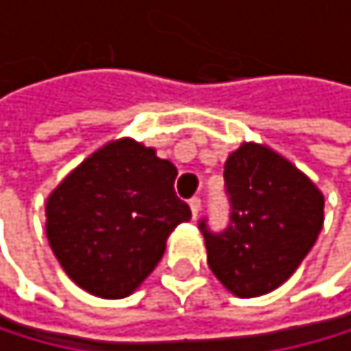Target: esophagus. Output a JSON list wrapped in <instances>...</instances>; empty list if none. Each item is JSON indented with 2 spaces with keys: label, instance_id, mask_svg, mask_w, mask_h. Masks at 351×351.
Returning <instances> with one entry per match:
<instances>
[{
  "label": "esophagus",
  "instance_id": "obj_1",
  "mask_svg": "<svg viewBox=\"0 0 351 351\" xmlns=\"http://www.w3.org/2000/svg\"><path fill=\"white\" fill-rule=\"evenodd\" d=\"M189 206H191V212H193V219L199 214V210H202V199L199 197H193L191 202H189Z\"/></svg>",
  "mask_w": 351,
  "mask_h": 351
}]
</instances>
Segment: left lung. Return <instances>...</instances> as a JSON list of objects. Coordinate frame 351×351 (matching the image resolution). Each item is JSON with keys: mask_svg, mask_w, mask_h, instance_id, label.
Masks as SVG:
<instances>
[{"mask_svg": "<svg viewBox=\"0 0 351 351\" xmlns=\"http://www.w3.org/2000/svg\"><path fill=\"white\" fill-rule=\"evenodd\" d=\"M229 225L199 221L214 276L238 298H255L296 272L324 225V195L274 149L242 143L225 160Z\"/></svg>", "mask_w": 351, "mask_h": 351, "instance_id": "1", "label": "left lung"}]
</instances>
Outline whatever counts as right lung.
Here are the masks:
<instances>
[{"label":"right lung","mask_w":351,"mask_h":351,"mask_svg":"<svg viewBox=\"0 0 351 351\" xmlns=\"http://www.w3.org/2000/svg\"><path fill=\"white\" fill-rule=\"evenodd\" d=\"M173 162L154 147L117 139L47 199V238L73 281L100 298H126L149 276L173 229L191 219L176 197Z\"/></svg>","instance_id":"right-lung-1"}]
</instances>
